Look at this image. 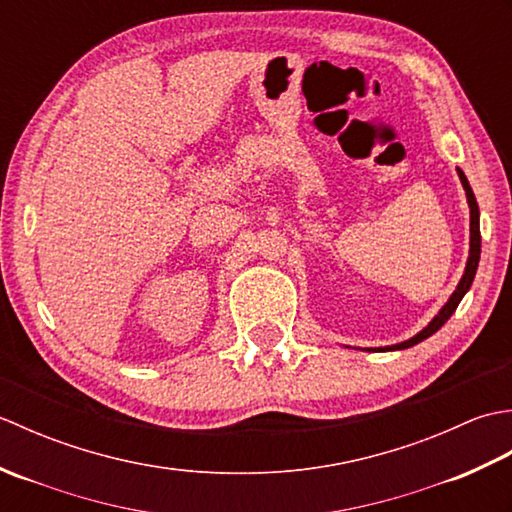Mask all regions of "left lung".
<instances>
[{
  "mask_svg": "<svg viewBox=\"0 0 512 512\" xmlns=\"http://www.w3.org/2000/svg\"><path fill=\"white\" fill-rule=\"evenodd\" d=\"M458 176H460V182H462V187H464V191H466V200H469V209H471V248H469V262H466L464 275H462V279H460L458 288H455V292L449 297V301L444 303L442 310L436 314V317L431 319V323L427 325V328L420 330L416 336H411L409 341H402V343L385 347V350H389V352H391V350H407V347L418 345L420 341L429 339L431 334H436V332L442 328V325L451 319V314L455 312V308L460 306L462 297L466 295V292H469V288H471V284H473V279H475V270H477V264H480V253H482L480 209H477V200H475V195H473V189H471L469 180H466L462 169H458Z\"/></svg>",
  "mask_w": 512,
  "mask_h": 512,
  "instance_id": "1",
  "label": "left lung"
}]
</instances>
